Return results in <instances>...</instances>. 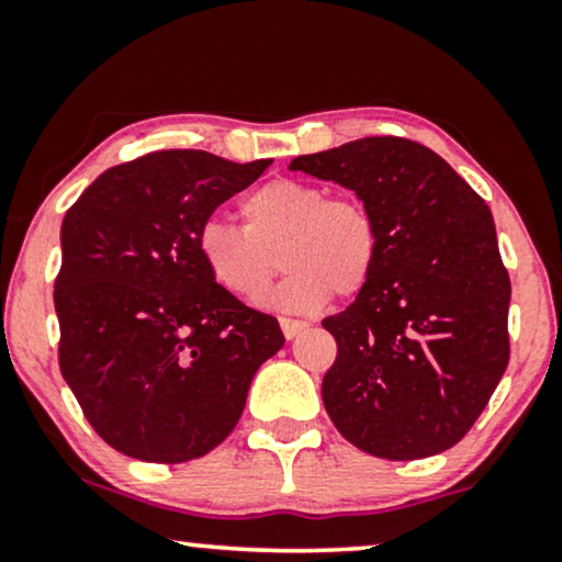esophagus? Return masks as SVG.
I'll return each mask as SVG.
<instances>
[{"instance_id": "obj_1", "label": "esophagus", "mask_w": 562, "mask_h": 562, "mask_svg": "<svg viewBox=\"0 0 562 562\" xmlns=\"http://www.w3.org/2000/svg\"><path fill=\"white\" fill-rule=\"evenodd\" d=\"M281 322V329H283V337H286V340H294V337H299L304 333L306 327V322H302V319H289V317H281L279 319Z\"/></svg>"}]
</instances>
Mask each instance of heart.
<instances>
[{
    "label": "heart",
    "instance_id": "1",
    "mask_svg": "<svg viewBox=\"0 0 562 562\" xmlns=\"http://www.w3.org/2000/svg\"><path fill=\"white\" fill-rule=\"evenodd\" d=\"M240 214L243 227L204 222L196 250L212 281L245 302L263 294L283 266L291 273L263 304L281 312H317L333 294H360L379 263L371 212L356 199H329L314 183L268 181L243 199Z\"/></svg>",
    "mask_w": 562,
    "mask_h": 562
}]
</instances>
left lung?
I'll return each mask as SVG.
<instances>
[{
    "label": "left lung",
    "instance_id": "left-lung-1",
    "mask_svg": "<svg viewBox=\"0 0 562 562\" xmlns=\"http://www.w3.org/2000/svg\"><path fill=\"white\" fill-rule=\"evenodd\" d=\"M289 168L350 189L379 229L368 286L322 319L337 340L322 381L337 432L386 460L452 448L509 363L512 283L486 202L404 137H363Z\"/></svg>",
    "mask_w": 562,
    "mask_h": 562
}]
</instances>
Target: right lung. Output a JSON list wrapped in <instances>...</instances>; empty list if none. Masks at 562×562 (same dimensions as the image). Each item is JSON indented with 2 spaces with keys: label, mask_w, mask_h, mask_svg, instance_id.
Returning a JSON list of instances; mask_svg holds the SVG:
<instances>
[{
  "label": "right lung",
  "mask_w": 562,
  "mask_h": 562,
  "mask_svg": "<svg viewBox=\"0 0 562 562\" xmlns=\"http://www.w3.org/2000/svg\"><path fill=\"white\" fill-rule=\"evenodd\" d=\"M271 160L158 150L104 171L60 225V373L106 445L148 463L202 458L233 432L279 322L212 281L199 229Z\"/></svg>",
  "instance_id": "add662e5"
}]
</instances>
